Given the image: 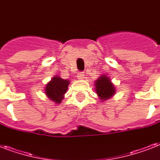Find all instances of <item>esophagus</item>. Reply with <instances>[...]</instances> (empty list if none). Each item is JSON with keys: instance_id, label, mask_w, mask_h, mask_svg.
<instances>
[{"instance_id": "esophagus-1", "label": "esophagus", "mask_w": 160, "mask_h": 160, "mask_svg": "<svg viewBox=\"0 0 160 160\" xmlns=\"http://www.w3.org/2000/svg\"><path fill=\"white\" fill-rule=\"evenodd\" d=\"M77 78L79 79V80H83V79L85 78V74H84L83 72H80L77 75Z\"/></svg>"}]
</instances>
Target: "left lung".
Returning <instances> with one entry per match:
<instances>
[{
  "mask_svg": "<svg viewBox=\"0 0 160 160\" xmlns=\"http://www.w3.org/2000/svg\"><path fill=\"white\" fill-rule=\"evenodd\" d=\"M95 90L100 101H105L113 97L116 90L115 86L107 75H100L95 81Z\"/></svg>",
  "mask_w": 160,
  "mask_h": 160,
  "instance_id": "1",
  "label": "left lung"
}]
</instances>
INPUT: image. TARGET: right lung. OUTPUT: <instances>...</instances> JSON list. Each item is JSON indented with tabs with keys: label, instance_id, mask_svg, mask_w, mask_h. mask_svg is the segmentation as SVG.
<instances>
[{
	"label": "right lung",
	"instance_id": "right-lung-1",
	"mask_svg": "<svg viewBox=\"0 0 160 160\" xmlns=\"http://www.w3.org/2000/svg\"><path fill=\"white\" fill-rule=\"evenodd\" d=\"M70 80L62 79L58 75L54 76L45 87V94L49 100L55 104H60L68 90Z\"/></svg>",
	"mask_w": 160,
	"mask_h": 160
}]
</instances>
